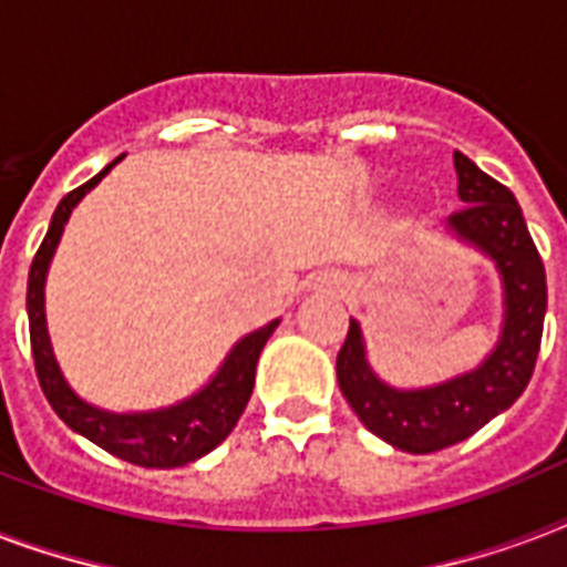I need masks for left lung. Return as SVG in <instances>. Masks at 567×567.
Listing matches in <instances>:
<instances>
[{
  "mask_svg": "<svg viewBox=\"0 0 567 567\" xmlns=\"http://www.w3.org/2000/svg\"><path fill=\"white\" fill-rule=\"evenodd\" d=\"M452 162L464 206L450 215V227L488 251L506 284V322L494 354L476 372L441 388L393 390L367 367L361 328L354 319L337 352V381L358 420L381 441L414 455L467 441L499 411L515 405L533 379L547 310L542 254L526 230L515 195L464 153L455 151Z\"/></svg>",
  "mask_w": 567,
  "mask_h": 567,
  "instance_id": "8db88e82",
  "label": "left lung"
}]
</instances>
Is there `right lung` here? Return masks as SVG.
<instances>
[{
	"label": "right lung",
	"instance_id": "obj_1",
	"mask_svg": "<svg viewBox=\"0 0 567 567\" xmlns=\"http://www.w3.org/2000/svg\"><path fill=\"white\" fill-rule=\"evenodd\" d=\"M124 156L109 162L96 177L82 183L79 188L68 192L61 197L59 209L52 215L50 230L43 236L41 248L34 254L32 269H29V292H25V307H29V337H32V354H34V372L41 381L43 396L50 399L52 411L73 429V432L85 434L87 441L103 446L117 458H124L138 467H183V464L195 462L206 452H213L218 443L234 432L239 423L248 399L254 390V372H257V358H260L262 346L278 328V322H269L260 331L248 333L245 340L236 343L230 358L224 361L221 372L206 384L197 396L186 399L174 408L165 411H153V414H109L100 408L85 405L73 390L64 384L55 358H52L50 337H47V322H43V278H47V266L52 260V251L61 239L64 221L73 213V206L85 197L87 188H94L100 179L115 168Z\"/></svg>",
	"mask_w": 567,
	"mask_h": 567
}]
</instances>
